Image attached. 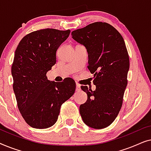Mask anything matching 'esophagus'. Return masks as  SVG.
<instances>
[{
	"label": "esophagus",
	"mask_w": 151,
	"mask_h": 151,
	"mask_svg": "<svg viewBox=\"0 0 151 151\" xmlns=\"http://www.w3.org/2000/svg\"><path fill=\"white\" fill-rule=\"evenodd\" d=\"M80 89H81V88H80V84H76V91H80Z\"/></svg>",
	"instance_id": "34e87169"
}]
</instances>
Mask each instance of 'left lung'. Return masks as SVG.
I'll list each match as a JSON object with an SVG mask.
<instances>
[{"mask_svg": "<svg viewBox=\"0 0 151 151\" xmlns=\"http://www.w3.org/2000/svg\"><path fill=\"white\" fill-rule=\"evenodd\" d=\"M71 36L86 48L87 67L94 74L96 86L95 91L81 86L87 100L80 105V115L88 127L104 129L113 123L122 106L130 65L124 40L116 29L102 22L74 30Z\"/></svg>", "mask_w": 151, "mask_h": 151, "instance_id": "obj_1", "label": "left lung"}]
</instances>
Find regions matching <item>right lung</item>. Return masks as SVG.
I'll list each match as a JSON object with an SVG mask.
<instances>
[{"mask_svg":"<svg viewBox=\"0 0 151 151\" xmlns=\"http://www.w3.org/2000/svg\"><path fill=\"white\" fill-rule=\"evenodd\" d=\"M71 31L42 29L20 41L12 65L13 89L20 113L35 129H47L56 122L62 104L73 96L76 82L47 79V72L56 63V51Z\"/></svg>","mask_w":151,"mask_h":151,"instance_id":"add662e5","label":"right lung"}]
</instances>
